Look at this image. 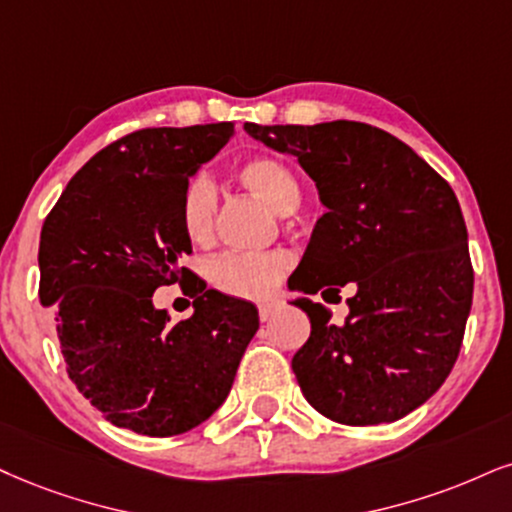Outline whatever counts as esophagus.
I'll use <instances>...</instances> for the list:
<instances>
[{
	"label": "esophagus",
	"mask_w": 512,
	"mask_h": 512,
	"mask_svg": "<svg viewBox=\"0 0 512 512\" xmlns=\"http://www.w3.org/2000/svg\"><path fill=\"white\" fill-rule=\"evenodd\" d=\"M280 301L277 299H273V301H261V304H258V318L263 320V323H266V320H270L273 318V315L280 311Z\"/></svg>",
	"instance_id": "obj_1"
}]
</instances>
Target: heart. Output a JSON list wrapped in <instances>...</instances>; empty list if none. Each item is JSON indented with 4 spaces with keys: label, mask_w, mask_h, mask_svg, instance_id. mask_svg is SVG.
Returning <instances> with one entry per match:
<instances>
[{
    "label": "heart",
    "mask_w": 512,
    "mask_h": 512,
    "mask_svg": "<svg viewBox=\"0 0 512 512\" xmlns=\"http://www.w3.org/2000/svg\"><path fill=\"white\" fill-rule=\"evenodd\" d=\"M235 178L246 192L254 194L277 216H289L301 204V187L292 168L273 156H254L235 170ZM218 194L211 180L204 175H192L182 187L178 201V223L185 239L192 246L206 249L216 237ZM289 256L285 251L242 256L225 254L211 263L213 287L239 299H266L275 292L282 277L287 275Z\"/></svg>",
    "instance_id": "heart-1"
}]
</instances>
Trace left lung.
<instances>
[{"label":"left lung","mask_w":512,"mask_h":512,"mask_svg":"<svg viewBox=\"0 0 512 512\" xmlns=\"http://www.w3.org/2000/svg\"><path fill=\"white\" fill-rule=\"evenodd\" d=\"M244 130L296 156L327 206L289 287L325 296L356 285L342 325L320 304L294 301L311 320L292 358L301 391L342 425L403 418L449 377L470 315L475 273L456 194L408 144L368 123Z\"/></svg>","instance_id":"obj_1"}]
</instances>
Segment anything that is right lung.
Segmentation results:
<instances>
[{
    "mask_svg": "<svg viewBox=\"0 0 512 512\" xmlns=\"http://www.w3.org/2000/svg\"><path fill=\"white\" fill-rule=\"evenodd\" d=\"M232 132L235 123L130 132L94 154L44 218L40 301L52 306L68 377L111 425L147 437L197 427L227 399L258 330L254 304L180 266L192 251L178 223L182 187ZM173 281L195 296L185 321L150 304Z\"/></svg>",
    "mask_w": 512,
    "mask_h": 512,
    "instance_id": "right-lung-1",
    "label": "right lung"
}]
</instances>
